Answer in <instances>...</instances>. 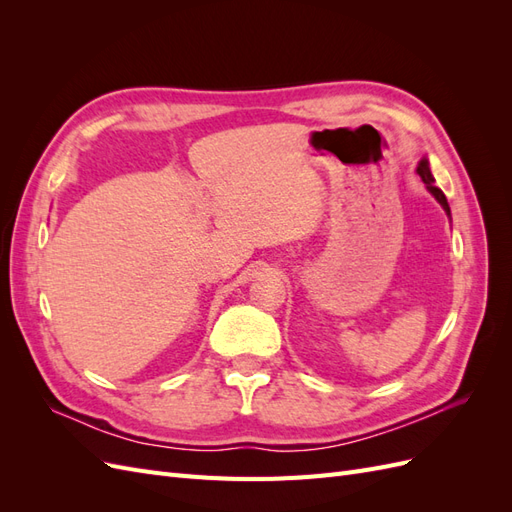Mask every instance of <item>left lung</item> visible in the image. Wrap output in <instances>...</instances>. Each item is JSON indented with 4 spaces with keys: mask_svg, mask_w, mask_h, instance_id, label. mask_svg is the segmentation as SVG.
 <instances>
[{
    "mask_svg": "<svg viewBox=\"0 0 512 512\" xmlns=\"http://www.w3.org/2000/svg\"><path fill=\"white\" fill-rule=\"evenodd\" d=\"M416 173L421 175L423 183L427 185V190H429L433 196H436V200L444 207V211H446L448 215H451V207H448V200H446L444 192H442L440 188H436V185H433V175H431V170H429V162H427V160H421V164H418V168H416Z\"/></svg>",
    "mask_w": 512,
    "mask_h": 512,
    "instance_id": "left-lung-1",
    "label": "left lung"
}]
</instances>
